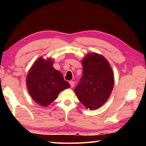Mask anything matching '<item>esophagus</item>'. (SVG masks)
I'll return each instance as SVG.
<instances>
[{"label": "esophagus", "instance_id": "1", "mask_svg": "<svg viewBox=\"0 0 146 146\" xmlns=\"http://www.w3.org/2000/svg\"><path fill=\"white\" fill-rule=\"evenodd\" d=\"M70 85H71V87H73L74 86V85H75V82H74V81H70Z\"/></svg>", "mask_w": 146, "mask_h": 146}]
</instances>
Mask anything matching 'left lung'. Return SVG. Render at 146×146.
I'll use <instances>...</instances> for the list:
<instances>
[{
    "mask_svg": "<svg viewBox=\"0 0 146 146\" xmlns=\"http://www.w3.org/2000/svg\"><path fill=\"white\" fill-rule=\"evenodd\" d=\"M83 75L75 88L78 99L87 109L101 107L110 97L114 85L112 68L102 55L89 53L82 59Z\"/></svg>",
    "mask_w": 146,
    "mask_h": 146,
    "instance_id": "left-lung-1",
    "label": "left lung"
}]
</instances>
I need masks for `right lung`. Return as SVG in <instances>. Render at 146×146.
<instances>
[{"label":"right lung","mask_w":146,"mask_h":146,"mask_svg":"<svg viewBox=\"0 0 146 146\" xmlns=\"http://www.w3.org/2000/svg\"><path fill=\"white\" fill-rule=\"evenodd\" d=\"M53 59L38 58L27 75L26 86L31 97L43 107L56 100L60 91L70 87L62 74L53 67Z\"/></svg>","instance_id":"obj_1"}]
</instances>
